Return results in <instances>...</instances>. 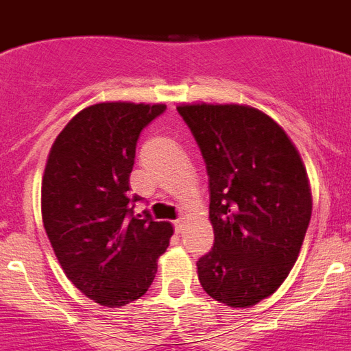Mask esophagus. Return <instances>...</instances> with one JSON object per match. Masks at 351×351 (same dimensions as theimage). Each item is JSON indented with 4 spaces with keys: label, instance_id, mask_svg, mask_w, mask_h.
<instances>
[{
    "label": "esophagus",
    "instance_id": "esophagus-1",
    "mask_svg": "<svg viewBox=\"0 0 351 351\" xmlns=\"http://www.w3.org/2000/svg\"><path fill=\"white\" fill-rule=\"evenodd\" d=\"M173 230L178 232V234H181V232L184 230V218H179L173 221Z\"/></svg>",
    "mask_w": 351,
    "mask_h": 351
}]
</instances>
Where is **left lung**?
<instances>
[{"label": "left lung", "mask_w": 351, "mask_h": 351, "mask_svg": "<svg viewBox=\"0 0 351 351\" xmlns=\"http://www.w3.org/2000/svg\"><path fill=\"white\" fill-rule=\"evenodd\" d=\"M209 176L214 244L197 262L204 290L230 308L272 295L311 219L306 169L287 133L244 105H181Z\"/></svg>", "instance_id": "8db88e82"}]
</instances>
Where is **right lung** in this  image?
Instances as JSON below:
<instances>
[{
	"instance_id": "obj_1",
	"label": "right lung",
	"mask_w": 351,
	"mask_h": 351,
	"mask_svg": "<svg viewBox=\"0 0 351 351\" xmlns=\"http://www.w3.org/2000/svg\"><path fill=\"white\" fill-rule=\"evenodd\" d=\"M165 105L112 101L84 108L58 135L42 181V218L64 274L108 308L147 291L172 225L135 213L130 173L142 130Z\"/></svg>"
}]
</instances>
